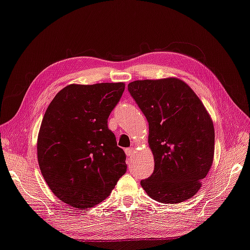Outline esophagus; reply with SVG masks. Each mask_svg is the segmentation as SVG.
Instances as JSON below:
<instances>
[{
  "label": "esophagus",
  "mask_w": 250,
  "mask_h": 250,
  "mask_svg": "<svg viewBox=\"0 0 250 250\" xmlns=\"http://www.w3.org/2000/svg\"><path fill=\"white\" fill-rule=\"evenodd\" d=\"M125 153H126L127 157H131V155H133V153H134V149L133 148H127V149H125Z\"/></svg>",
  "instance_id": "34e87169"
}]
</instances>
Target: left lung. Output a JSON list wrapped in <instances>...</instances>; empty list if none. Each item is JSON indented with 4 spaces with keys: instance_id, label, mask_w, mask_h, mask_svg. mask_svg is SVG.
<instances>
[{
    "instance_id": "1",
    "label": "left lung",
    "mask_w": 250,
    "mask_h": 250,
    "mask_svg": "<svg viewBox=\"0 0 250 250\" xmlns=\"http://www.w3.org/2000/svg\"><path fill=\"white\" fill-rule=\"evenodd\" d=\"M127 88L149 123L154 158V171L141 186L163 204L190 199L213 162L214 127L208 111L178 78L135 81Z\"/></svg>"
}]
</instances>
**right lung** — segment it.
Instances as JSON below:
<instances>
[{
	"mask_svg": "<svg viewBox=\"0 0 250 250\" xmlns=\"http://www.w3.org/2000/svg\"><path fill=\"white\" fill-rule=\"evenodd\" d=\"M124 83L68 84L46 109L38 135V163L52 192L78 209L111 194L127 166L107 119Z\"/></svg>",
	"mask_w": 250,
	"mask_h": 250,
	"instance_id": "right-lung-1",
	"label": "right lung"
}]
</instances>
